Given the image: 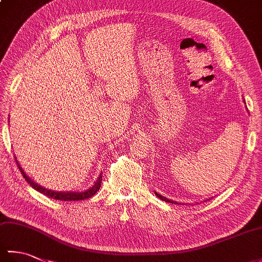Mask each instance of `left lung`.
<instances>
[{
  "mask_svg": "<svg viewBox=\"0 0 262 262\" xmlns=\"http://www.w3.org/2000/svg\"><path fill=\"white\" fill-rule=\"evenodd\" d=\"M246 102V101H244ZM155 194H157V196L161 199V200H164V202H166V203H171V204H177V205H180L181 203H177V202H174V200H171V199H168L166 197H163L162 194H160V193H158V192H155ZM206 200H209V199H206Z\"/></svg>",
  "mask_w": 262,
  "mask_h": 262,
  "instance_id": "8db88e82",
  "label": "left lung"
}]
</instances>
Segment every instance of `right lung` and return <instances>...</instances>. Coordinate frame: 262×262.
Segmentation results:
<instances>
[{
    "instance_id": "obj_1",
    "label": "right lung",
    "mask_w": 262,
    "mask_h": 262,
    "mask_svg": "<svg viewBox=\"0 0 262 262\" xmlns=\"http://www.w3.org/2000/svg\"><path fill=\"white\" fill-rule=\"evenodd\" d=\"M10 119V118H9ZM14 159H15V162L18 164L19 169L21 171V174L24 176L25 180L29 183V185L33 188L36 189L37 191H39L42 194H45V196L49 197V198H54L56 200H65V202H71V200H84L92 197L93 194H96V192L99 190L100 187H101V181H102V174L100 173V176L98 177L97 181L94 182V185L92 187H90L86 190H83V191H54L52 189H47V188H43L40 185H38L37 182H35L33 180H31L29 177L26 174V172L22 170L21 165L19 164V161L16 160L15 155H14Z\"/></svg>"
}]
</instances>
